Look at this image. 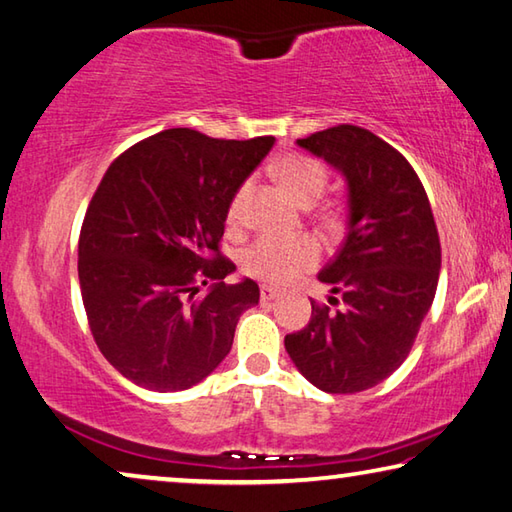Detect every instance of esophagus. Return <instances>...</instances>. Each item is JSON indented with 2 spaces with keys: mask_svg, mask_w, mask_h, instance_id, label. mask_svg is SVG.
Here are the masks:
<instances>
[{
  "mask_svg": "<svg viewBox=\"0 0 512 512\" xmlns=\"http://www.w3.org/2000/svg\"><path fill=\"white\" fill-rule=\"evenodd\" d=\"M279 297H281V290L272 288V285H261V301L263 303H270V301L279 299Z\"/></svg>",
  "mask_w": 512,
  "mask_h": 512,
  "instance_id": "obj_1",
  "label": "esophagus"
}]
</instances>
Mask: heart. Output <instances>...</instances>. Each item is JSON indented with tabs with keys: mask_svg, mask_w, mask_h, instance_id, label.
Segmentation results:
<instances>
[{
	"mask_svg": "<svg viewBox=\"0 0 512 512\" xmlns=\"http://www.w3.org/2000/svg\"><path fill=\"white\" fill-rule=\"evenodd\" d=\"M276 175L281 182L288 186V191L297 197L301 204H315L321 193L326 191L328 175L326 168L319 161L303 157V155H290L283 157L276 164ZM249 193V182L240 184V188L233 193L229 209H227V222L231 227L242 220V209H245V200ZM319 258L317 242L308 236H294V238H274L263 236L242 251L240 254V267L242 272L254 276V279L263 283H285L294 279V276L310 270Z\"/></svg>",
	"mask_w": 512,
	"mask_h": 512,
	"instance_id": "1",
	"label": "heart"
}]
</instances>
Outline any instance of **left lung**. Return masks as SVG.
I'll return each mask as SVG.
<instances>
[{"instance_id":"8db88e82","label":"left lung","mask_w":512,"mask_h":512,"mask_svg":"<svg viewBox=\"0 0 512 512\" xmlns=\"http://www.w3.org/2000/svg\"><path fill=\"white\" fill-rule=\"evenodd\" d=\"M346 182V236L317 274L328 303L285 335V351L310 384L326 393H357L387 380L407 360L432 308L441 242L427 193L409 161L357 125L297 139Z\"/></svg>"}]
</instances>
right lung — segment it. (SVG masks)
Here are the masks:
<instances>
[{"instance_id":"add662e5","label":"right lung","mask_w":512,"mask_h":512,"mask_svg":"<svg viewBox=\"0 0 512 512\" xmlns=\"http://www.w3.org/2000/svg\"><path fill=\"white\" fill-rule=\"evenodd\" d=\"M272 146L274 137L173 128L125 150L103 175L80 229L78 281L96 346L137 387L202 382L261 299L251 279L224 283L236 265L218 256V242L233 193Z\"/></svg>"}]
</instances>
